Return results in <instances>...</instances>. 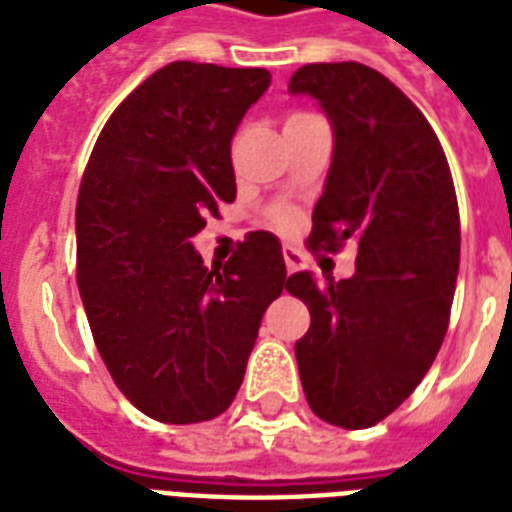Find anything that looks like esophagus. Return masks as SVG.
<instances>
[{"mask_svg":"<svg viewBox=\"0 0 512 512\" xmlns=\"http://www.w3.org/2000/svg\"><path fill=\"white\" fill-rule=\"evenodd\" d=\"M281 255H284V263H287L289 273L297 271V268L303 265V255H300L295 247H289V244H284V247H281Z\"/></svg>","mask_w":512,"mask_h":512,"instance_id":"obj_1","label":"esophagus"}]
</instances>
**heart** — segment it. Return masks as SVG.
<instances>
[{"mask_svg":"<svg viewBox=\"0 0 512 512\" xmlns=\"http://www.w3.org/2000/svg\"><path fill=\"white\" fill-rule=\"evenodd\" d=\"M289 223H292V220H289V217L287 215H284V217H281V220H279V225H284V228H287V225Z\"/></svg>","mask_w":512,"mask_h":512,"instance_id":"b5f03b06","label":"heart"}]
</instances>
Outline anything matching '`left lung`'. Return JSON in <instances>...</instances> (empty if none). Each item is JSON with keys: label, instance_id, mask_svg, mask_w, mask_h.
I'll use <instances>...</instances> for the list:
<instances>
[{"label": "left lung", "instance_id": "obj_1", "mask_svg": "<svg viewBox=\"0 0 512 512\" xmlns=\"http://www.w3.org/2000/svg\"><path fill=\"white\" fill-rule=\"evenodd\" d=\"M292 95L324 108L335 154L308 247H356L350 279L289 276L311 311L295 342L313 414L372 428L412 396L436 358L460 271V209L444 148L420 108L364 63H311Z\"/></svg>", "mask_w": 512, "mask_h": 512}]
</instances>
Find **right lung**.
<instances>
[{"label":"right lung","instance_id":"add662e5","mask_svg":"<svg viewBox=\"0 0 512 512\" xmlns=\"http://www.w3.org/2000/svg\"><path fill=\"white\" fill-rule=\"evenodd\" d=\"M265 68L175 60L116 108L76 201V284L116 388L170 425L236 398L265 308L287 287L279 239L249 233L209 271L191 239L236 199L231 140Z\"/></svg>","mask_w":512,"mask_h":512}]
</instances>
